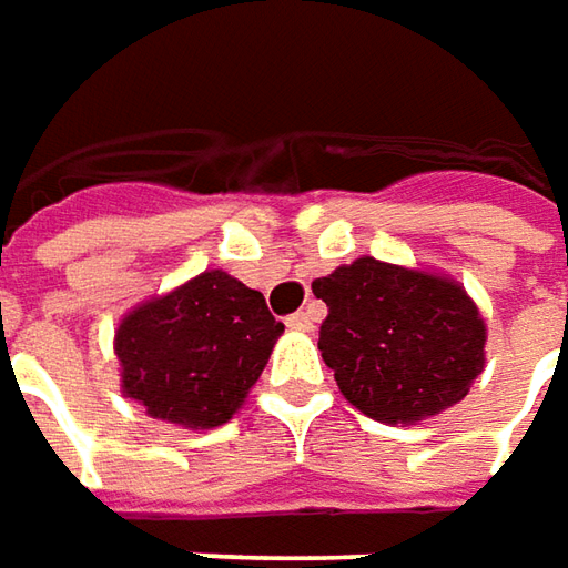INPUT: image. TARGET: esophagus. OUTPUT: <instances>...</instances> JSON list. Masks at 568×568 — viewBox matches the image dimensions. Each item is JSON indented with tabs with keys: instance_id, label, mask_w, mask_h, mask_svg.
<instances>
[{
	"instance_id": "esophagus-1",
	"label": "esophagus",
	"mask_w": 568,
	"mask_h": 568,
	"mask_svg": "<svg viewBox=\"0 0 568 568\" xmlns=\"http://www.w3.org/2000/svg\"><path fill=\"white\" fill-rule=\"evenodd\" d=\"M316 323V314L314 307H307V311H298V314H292L288 320H285V326L288 329H298V333H311Z\"/></svg>"
}]
</instances>
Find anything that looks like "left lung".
<instances>
[{"label": "left lung", "mask_w": 568, "mask_h": 568, "mask_svg": "<svg viewBox=\"0 0 568 568\" xmlns=\"http://www.w3.org/2000/svg\"><path fill=\"white\" fill-rule=\"evenodd\" d=\"M323 361L361 414L416 426L469 395L485 366L478 304L447 273L357 257L314 280Z\"/></svg>", "instance_id": "8db88e82"}]
</instances>
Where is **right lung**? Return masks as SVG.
Here are the masks:
<instances>
[{
    "mask_svg": "<svg viewBox=\"0 0 568 568\" xmlns=\"http://www.w3.org/2000/svg\"><path fill=\"white\" fill-rule=\"evenodd\" d=\"M283 329L261 292L204 270L123 314L114 329L123 397L183 429L223 426L261 379Z\"/></svg>",
    "mask_w": 568,
    "mask_h": 568,
    "instance_id": "obj_1",
    "label": "right lung"
}]
</instances>
